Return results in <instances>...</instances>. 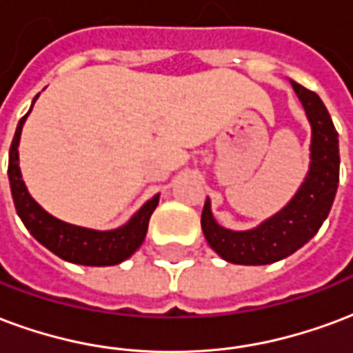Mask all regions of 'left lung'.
Instances as JSON below:
<instances>
[{
  "label": "left lung",
  "mask_w": 353,
  "mask_h": 353,
  "mask_svg": "<svg viewBox=\"0 0 353 353\" xmlns=\"http://www.w3.org/2000/svg\"><path fill=\"white\" fill-rule=\"evenodd\" d=\"M290 82L312 128L310 169L292 201L254 230H225L214 220L210 201H205L201 214L205 239L230 263L267 265L292 256L318 233L335 201L341 165L339 133L318 94L295 81Z\"/></svg>",
  "instance_id": "left-lung-1"
}]
</instances>
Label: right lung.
Masks as SVG:
<instances>
[{
  "label": "right lung",
  "mask_w": 353,
  "mask_h": 353,
  "mask_svg": "<svg viewBox=\"0 0 353 353\" xmlns=\"http://www.w3.org/2000/svg\"><path fill=\"white\" fill-rule=\"evenodd\" d=\"M37 97L39 94L35 95V99ZM30 112L32 109L26 112V117H22L17 125L11 150H9V171H7L9 182H11L12 201H14L20 220L24 222L26 230L58 258L71 261V263L107 267V265L122 263L123 259L131 258L133 252L137 250L145 241L146 231H148V220H150L154 208L158 207L159 195H154L152 199H148L135 214L131 216L130 222L110 231L88 230V228L61 222L52 214H48L45 208L30 195L24 180H22L20 167H18L20 133H22V125Z\"/></svg>",
  "instance_id": "1"
}]
</instances>
